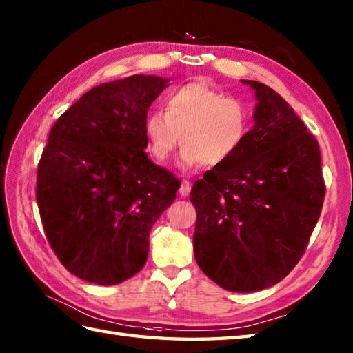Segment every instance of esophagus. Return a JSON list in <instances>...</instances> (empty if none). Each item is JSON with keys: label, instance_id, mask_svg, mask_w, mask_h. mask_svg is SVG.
<instances>
[{"label": "esophagus", "instance_id": "obj_1", "mask_svg": "<svg viewBox=\"0 0 353 353\" xmlns=\"http://www.w3.org/2000/svg\"><path fill=\"white\" fill-rule=\"evenodd\" d=\"M190 192H191V183L188 181H182L181 188H179V194H181L182 197H186L190 196Z\"/></svg>", "mask_w": 353, "mask_h": 353}]
</instances>
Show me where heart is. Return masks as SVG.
<instances>
[{
	"instance_id": "obj_1",
	"label": "heart",
	"mask_w": 353,
	"mask_h": 353,
	"mask_svg": "<svg viewBox=\"0 0 353 353\" xmlns=\"http://www.w3.org/2000/svg\"><path fill=\"white\" fill-rule=\"evenodd\" d=\"M250 109L205 83L171 91L165 112H150L144 121L148 150L157 163H167L182 141L181 165L219 167L243 147L250 132Z\"/></svg>"
}]
</instances>
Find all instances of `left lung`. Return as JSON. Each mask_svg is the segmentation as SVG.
I'll list each match as a JSON object with an SVG mask.
<instances>
[{
  "label": "left lung",
  "instance_id": "1",
  "mask_svg": "<svg viewBox=\"0 0 353 353\" xmlns=\"http://www.w3.org/2000/svg\"><path fill=\"white\" fill-rule=\"evenodd\" d=\"M256 95L243 147L194 183V256L209 279L234 292L281 282L306 250L325 200L317 139L272 88Z\"/></svg>",
  "mask_w": 353,
  "mask_h": 353
}]
</instances>
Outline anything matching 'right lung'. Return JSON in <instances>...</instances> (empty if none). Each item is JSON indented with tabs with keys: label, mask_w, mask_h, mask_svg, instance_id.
Returning <instances> with one entry per match:
<instances>
[{
	"label": "right lung",
	"mask_w": 353,
	"mask_h": 353,
	"mask_svg": "<svg viewBox=\"0 0 353 353\" xmlns=\"http://www.w3.org/2000/svg\"><path fill=\"white\" fill-rule=\"evenodd\" d=\"M168 79L134 76L92 88L59 117L37 165L36 200L51 249L97 285L137 274L148 235L181 182L144 150L148 108Z\"/></svg>",
	"instance_id": "1"
}]
</instances>
